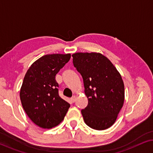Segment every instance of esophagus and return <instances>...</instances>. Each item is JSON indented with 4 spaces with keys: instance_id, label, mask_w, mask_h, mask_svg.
<instances>
[{
    "instance_id": "34e87169",
    "label": "esophagus",
    "mask_w": 153,
    "mask_h": 153,
    "mask_svg": "<svg viewBox=\"0 0 153 153\" xmlns=\"http://www.w3.org/2000/svg\"><path fill=\"white\" fill-rule=\"evenodd\" d=\"M76 95L72 96V97L71 98V101H72V102H74L75 101H76Z\"/></svg>"
}]
</instances>
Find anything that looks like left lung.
<instances>
[{
    "label": "left lung",
    "mask_w": 153,
    "mask_h": 153,
    "mask_svg": "<svg viewBox=\"0 0 153 153\" xmlns=\"http://www.w3.org/2000/svg\"><path fill=\"white\" fill-rule=\"evenodd\" d=\"M73 64L83 78L88 106L81 110L85 124L96 130L116 122L125 100L122 76L111 62L100 53H75Z\"/></svg>",
    "instance_id": "8db88e82"
}]
</instances>
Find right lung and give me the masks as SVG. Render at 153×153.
Wrapping results in <instances>:
<instances>
[{
	"label": "right lung",
	"mask_w": 153,
	"mask_h": 153,
	"mask_svg": "<svg viewBox=\"0 0 153 153\" xmlns=\"http://www.w3.org/2000/svg\"><path fill=\"white\" fill-rule=\"evenodd\" d=\"M70 58V53L43 56L25 75L19 94L22 106L30 120L42 128L59 125L70 108V104L58 95L56 75Z\"/></svg>",
	"instance_id": "1"
}]
</instances>
